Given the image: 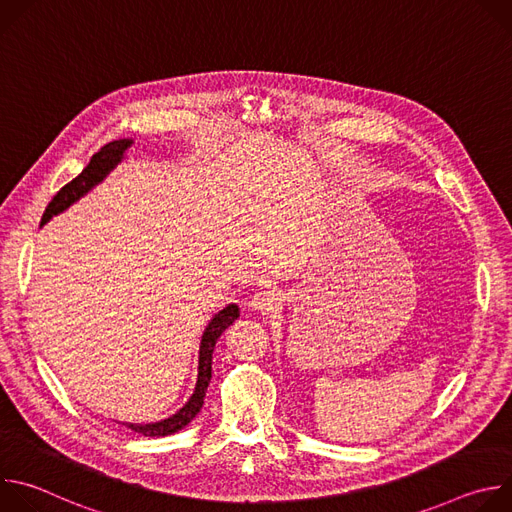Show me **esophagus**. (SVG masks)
I'll return each instance as SVG.
<instances>
[{
    "mask_svg": "<svg viewBox=\"0 0 512 512\" xmlns=\"http://www.w3.org/2000/svg\"><path fill=\"white\" fill-rule=\"evenodd\" d=\"M279 304V296L269 287H261L257 294L251 298V306L259 312H271Z\"/></svg>",
    "mask_w": 512,
    "mask_h": 512,
    "instance_id": "1",
    "label": "esophagus"
}]
</instances>
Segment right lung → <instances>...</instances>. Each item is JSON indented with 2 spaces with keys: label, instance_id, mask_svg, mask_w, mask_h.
<instances>
[{
  "label": "right lung",
  "instance_id": "right-lung-1",
  "mask_svg": "<svg viewBox=\"0 0 512 512\" xmlns=\"http://www.w3.org/2000/svg\"><path fill=\"white\" fill-rule=\"evenodd\" d=\"M133 139H115L109 141L107 145L91 158L89 166L75 178L72 182H68L66 186H62L56 196L48 202L44 214H42V225H46L52 216L64 212L70 204H75L77 200H81L87 192H91L97 184H101L109 172L113 168H117V164L123 162L127 150L131 148ZM239 318V306L237 304H229L227 308H223L218 314L212 316V320L208 322V326L202 332V340H200V350H198V379H196V387L194 393L190 395V399L186 401V405L182 409H178L174 415H170L168 419L156 421V423H123L129 429L145 435V437H164V435H172L180 429H184L202 409L204 403V395L212 377V352H214V344L216 340L221 338V334Z\"/></svg>",
  "mask_w": 512,
  "mask_h": 512
}]
</instances>
